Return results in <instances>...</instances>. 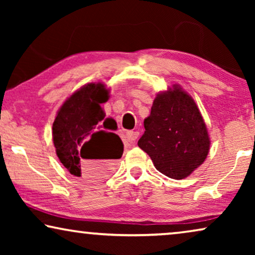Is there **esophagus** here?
I'll list each match as a JSON object with an SVG mask.
<instances>
[{
    "label": "esophagus",
    "instance_id": "34e87169",
    "mask_svg": "<svg viewBox=\"0 0 255 255\" xmlns=\"http://www.w3.org/2000/svg\"><path fill=\"white\" fill-rule=\"evenodd\" d=\"M138 135H139V132L137 131H128L124 135V140L128 142V144H132V142H134L135 139L138 138Z\"/></svg>",
    "mask_w": 255,
    "mask_h": 255
}]
</instances>
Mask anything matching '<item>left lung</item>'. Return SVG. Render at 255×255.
Listing matches in <instances>:
<instances>
[{"label": "left lung", "instance_id": "obj_1", "mask_svg": "<svg viewBox=\"0 0 255 255\" xmlns=\"http://www.w3.org/2000/svg\"><path fill=\"white\" fill-rule=\"evenodd\" d=\"M144 127L138 146L163 175L184 179L207 158V125L191 96L177 87L156 95Z\"/></svg>", "mask_w": 255, "mask_h": 255}]
</instances>
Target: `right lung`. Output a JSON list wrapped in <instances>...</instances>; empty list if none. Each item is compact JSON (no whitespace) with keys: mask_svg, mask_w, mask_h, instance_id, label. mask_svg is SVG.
<instances>
[{"mask_svg":"<svg viewBox=\"0 0 255 255\" xmlns=\"http://www.w3.org/2000/svg\"><path fill=\"white\" fill-rule=\"evenodd\" d=\"M109 92L102 83H88L66 100L53 128L57 155L72 175L100 180L109 175L113 163L121 159L124 145L114 132L106 131L102 103Z\"/></svg>","mask_w":255,"mask_h":255,"instance_id":"1","label":"right lung"}]
</instances>
